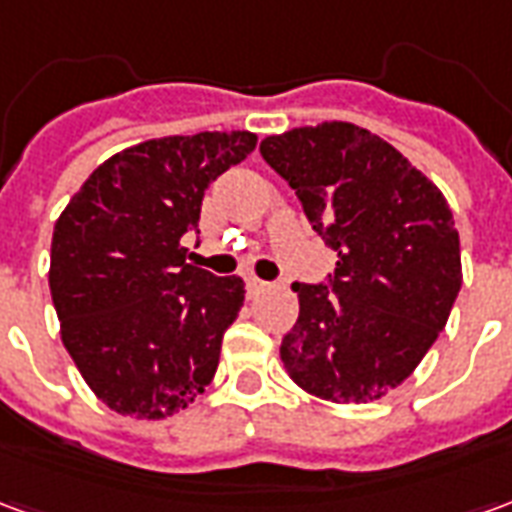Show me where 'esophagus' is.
<instances>
[{
	"instance_id": "obj_1",
	"label": "esophagus",
	"mask_w": 512,
	"mask_h": 512,
	"mask_svg": "<svg viewBox=\"0 0 512 512\" xmlns=\"http://www.w3.org/2000/svg\"><path fill=\"white\" fill-rule=\"evenodd\" d=\"M246 288H249V293H252V296H260V293L271 290V285H268V282H263V279L249 277V279H246Z\"/></svg>"
}]
</instances>
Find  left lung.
<instances>
[{"instance_id":"8db88e82","label":"left lung","mask_w":512,"mask_h":512,"mask_svg":"<svg viewBox=\"0 0 512 512\" xmlns=\"http://www.w3.org/2000/svg\"><path fill=\"white\" fill-rule=\"evenodd\" d=\"M312 230L337 252L332 290L293 282L299 321L279 356L310 395L359 406L406 381L447 326L461 290V241L439 186L354 123L266 136Z\"/></svg>"}]
</instances>
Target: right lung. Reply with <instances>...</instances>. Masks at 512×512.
Returning a JSON list of instances; mask_svg holds the SVG:
<instances>
[{"label": "right lung", "instance_id": "right-lung-1", "mask_svg": "<svg viewBox=\"0 0 512 512\" xmlns=\"http://www.w3.org/2000/svg\"><path fill=\"white\" fill-rule=\"evenodd\" d=\"M257 145L249 131L147 139L106 158L54 224L49 288L62 345L106 406L189 408L219 367L244 279L186 263L205 189Z\"/></svg>", "mask_w": 512, "mask_h": 512}]
</instances>
